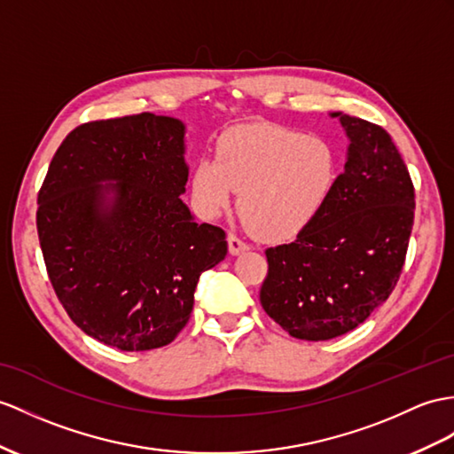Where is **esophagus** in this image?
<instances>
[{
	"label": "esophagus",
	"mask_w": 454,
	"mask_h": 454,
	"mask_svg": "<svg viewBox=\"0 0 454 454\" xmlns=\"http://www.w3.org/2000/svg\"><path fill=\"white\" fill-rule=\"evenodd\" d=\"M229 252L233 254V256H237V254H240V252H245V250H248V245L245 242V239H240L239 235H235V233H229Z\"/></svg>",
	"instance_id": "34e87169"
}]
</instances>
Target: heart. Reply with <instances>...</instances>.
Here are the masks:
<instances>
[{
	"label": "heart",
	"mask_w": 454,
	"mask_h": 454,
	"mask_svg": "<svg viewBox=\"0 0 454 454\" xmlns=\"http://www.w3.org/2000/svg\"><path fill=\"white\" fill-rule=\"evenodd\" d=\"M340 176L331 140L279 125H240L219 137L215 160L202 158L191 175L200 214L214 217L239 192V209L263 239L301 235L322 215Z\"/></svg>",
	"instance_id": "b5f03b06"
}]
</instances>
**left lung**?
Returning a JSON list of instances; mask_svg holds the SVG:
<instances>
[{
    "mask_svg": "<svg viewBox=\"0 0 454 454\" xmlns=\"http://www.w3.org/2000/svg\"><path fill=\"white\" fill-rule=\"evenodd\" d=\"M348 138L345 171L314 223L265 250L260 302L291 337L329 340L393 293L414 223V186L385 129L333 112Z\"/></svg>",
    "mask_w": 454,
    "mask_h": 454,
    "instance_id": "obj_1",
    "label": "left lung"
}]
</instances>
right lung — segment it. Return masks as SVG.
Wrapping results in <instances>:
<instances>
[{"label":"right lung","instance_id":"1","mask_svg":"<svg viewBox=\"0 0 454 454\" xmlns=\"http://www.w3.org/2000/svg\"><path fill=\"white\" fill-rule=\"evenodd\" d=\"M183 121L140 114L92 121L55 152L38 194L50 281L76 327L107 347L169 345L206 270L225 260V231L198 223Z\"/></svg>","mask_w":454,"mask_h":454}]
</instances>
